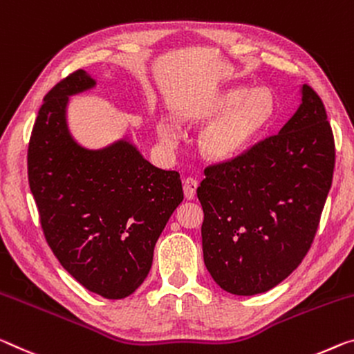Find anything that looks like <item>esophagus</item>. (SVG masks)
<instances>
[{"instance_id":"34e87169","label":"esophagus","mask_w":354,"mask_h":354,"mask_svg":"<svg viewBox=\"0 0 354 354\" xmlns=\"http://www.w3.org/2000/svg\"><path fill=\"white\" fill-rule=\"evenodd\" d=\"M197 187H198V181L194 178H184L183 179V189H184V195H186L187 200H194L195 194H197Z\"/></svg>"}]
</instances>
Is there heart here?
I'll return each instance as SVG.
<instances>
[{"label":"heart","mask_w":354,"mask_h":354,"mask_svg":"<svg viewBox=\"0 0 354 354\" xmlns=\"http://www.w3.org/2000/svg\"><path fill=\"white\" fill-rule=\"evenodd\" d=\"M276 97L268 88H230L222 91L201 113L211 120L198 133L200 153L211 160H232L249 149L276 120ZM157 137L165 148L178 145L176 127L160 120Z\"/></svg>","instance_id":"b5f03b06"}]
</instances>
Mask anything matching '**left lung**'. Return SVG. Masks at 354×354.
<instances>
[{
  "label": "left lung",
  "mask_w": 354,
  "mask_h": 354,
  "mask_svg": "<svg viewBox=\"0 0 354 354\" xmlns=\"http://www.w3.org/2000/svg\"><path fill=\"white\" fill-rule=\"evenodd\" d=\"M333 129L318 94L301 104L277 136L207 167L197 189L203 207V260L222 290L265 293L287 279L310 249L333 184Z\"/></svg>",
  "instance_id": "8db88e82"
}]
</instances>
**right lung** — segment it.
<instances>
[{
  "label": "right lung",
  "mask_w": 354,
  "mask_h": 354,
  "mask_svg": "<svg viewBox=\"0 0 354 354\" xmlns=\"http://www.w3.org/2000/svg\"><path fill=\"white\" fill-rule=\"evenodd\" d=\"M94 86L80 69L44 97L28 147V181L61 266L93 293L122 299L147 279L157 239L184 195L179 173L149 164L127 137L100 149L72 137L69 97Z\"/></svg>",
  "instance_id": "obj_1"
}]
</instances>
